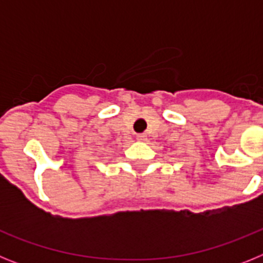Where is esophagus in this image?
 <instances>
[{
    "label": "esophagus",
    "instance_id": "obj_1",
    "mask_svg": "<svg viewBox=\"0 0 263 263\" xmlns=\"http://www.w3.org/2000/svg\"><path fill=\"white\" fill-rule=\"evenodd\" d=\"M137 139L138 141H142V142H145V141H147V136L146 134H137Z\"/></svg>",
    "mask_w": 263,
    "mask_h": 263
}]
</instances>
